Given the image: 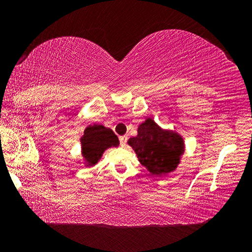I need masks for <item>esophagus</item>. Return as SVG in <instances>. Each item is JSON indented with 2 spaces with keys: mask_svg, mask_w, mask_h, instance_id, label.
I'll return each instance as SVG.
<instances>
[{
  "mask_svg": "<svg viewBox=\"0 0 252 252\" xmlns=\"http://www.w3.org/2000/svg\"><path fill=\"white\" fill-rule=\"evenodd\" d=\"M119 140H120L121 146L125 147L126 142H127V135H122V136H120V138H119Z\"/></svg>",
  "mask_w": 252,
  "mask_h": 252,
  "instance_id": "1",
  "label": "esophagus"
}]
</instances>
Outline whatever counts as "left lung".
<instances>
[{
    "label": "left lung",
    "instance_id": "8db88e82",
    "mask_svg": "<svg viewBox=\"0 0 252 252\" xmlns=\"http://www.w3.org/2000/svg\"><path fill=\"white\" fill-rule=\"evenodd\" d=\"M139 161L152 174H165L176 169L183 152L181 136L163 131L148 119L138 127V135L129 140Z\"/></svg>",
    "mask_w": 252,
    "mask_h": 252
}]
</instances>
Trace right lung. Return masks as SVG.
Wrapping results in <instances>:
<instances>
[{
    "instance_id": "obj_1",
    "label": "right lung",
    "mask_w": 252,
    "mask_h": 252,
    "mask_svg": "<svg viewBox=\"0 0 252 252\" xmlns=\"http://www.w3.org/2000/svg\"><path fill=\"white\" fill-rule=\"evenodd\" d=\"M81 143H82L83 156L92 164H95L104 150L119 146V139L109 127L94 125L89 126L85 129Z\"/></svg>"
}]
</instances>
